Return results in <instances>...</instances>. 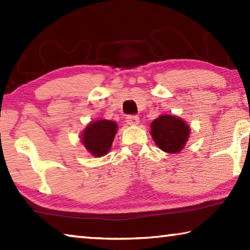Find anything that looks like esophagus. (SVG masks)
<instances>
[{"mask_svg": "<svg viewBox=\"0 0 250 250\" xmlns=\"http://www.w3.org/2000/svg\"><path fill=\"white\" fill-rule=\"evenodd\" d=\"M139 122H140V120H139L138 116H128V117H126V124H128L129 125H139Z\"/></svg>", "mask_w": 250, "mask_h": 250, "instance_id": "1", "label": "esophagus"}]
</instances>
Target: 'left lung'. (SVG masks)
Listing matches in <instances>:
<instances>
[{"label":"left lung","mask_w":250,"mask_h":250,"mask_svg":"<svg viewBox=\"0 0 250 250\" xmlns=\"http://www.w3.org/2000/svg\"><path fill=\"white\" fill-rule=\"evenodd\" d=\"M189 132V125L177 116L161 115L151 122L152 139L167 153H180L188 140Z\"/></svg>","instance_id":"1"}]
</instances>
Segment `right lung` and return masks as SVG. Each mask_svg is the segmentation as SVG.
Masks as SVG:
<instances>
[{
	"label": "right lung",
	"mask_w": 250,
	"mask_h": 250,
	"mask_svg": "<svg viewBox=\"0 0 250 250\" xmlns=\"http://www.w3.org/2000/svg\"><path fill=\"white\" fill-rule=\"evenodd\" d=\"M116 121L97 120L88 125L80 135V141L95 158H100L111 149L118 126Z\"/></svg>",
	"instance_id": "obj_1"
}]
</instances>
